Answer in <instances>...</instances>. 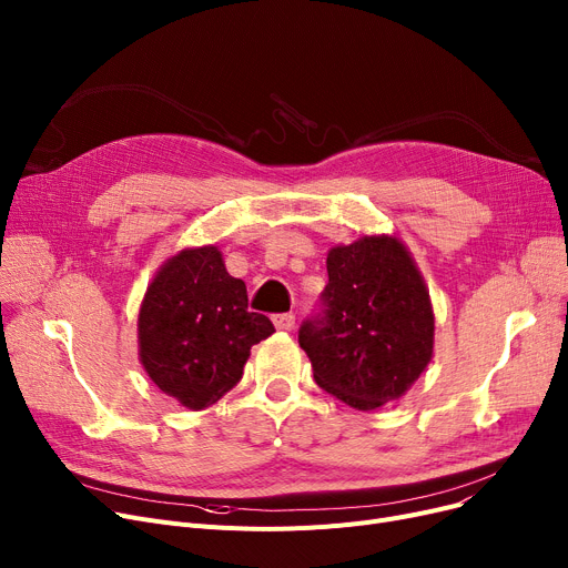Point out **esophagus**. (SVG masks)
<instances>
[{"label":"esophagus","instance_id":"esophagus-1","mask_svg":"<svg viewBox=\"0 0 568 568\" xmlns=\"http://www.w3.org/2000/svg\"><path fill=\"white\" fill-rule=\"evenodd\" d=\"M272 320H274L278 332H292L294 329V315L292 313H276Z\"/></svg>","mask_w":568,"mask_h":568}]
</instances>
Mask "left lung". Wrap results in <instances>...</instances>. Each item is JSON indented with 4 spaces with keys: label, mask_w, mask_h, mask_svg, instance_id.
<instances>
[{
    "label": "left lung",
    "mask_w": 568,
    "mask_h": 568,
    "mask_svg": "<svg viewBox=\"0 0 568 568\" xmlns=\"http://www.w3.org/2000/svg\"><path fill=\"white\" fill-rule=\"evenodd\" d=\"M329 283L300 326L326 394L354 409L400 398L433 356L435 317L419 268L398 239L364 236L326 257Z\"/></svg>",
    "instance_id": "left-lung-1"
}]
</instances>
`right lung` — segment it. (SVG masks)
<instances>
[{
    "label": "right lung",
    "mask_w": 568,
    "mask_h": 568,
    "mask_svg": "<svg viewBox=\"0 0 568 568\" xmlns=\"http://www.w3.org/2000/svg\"><path fill=\"white\" fill-rule=\"evenodd\" d=\"M272 334V320L248 311L246 285L225 272L216 246L168 260L138 317L146 375L189 409L221 400L242 379L251 347Z\"/></svg>",
    "instance_id": "1"
}]
</instances>
